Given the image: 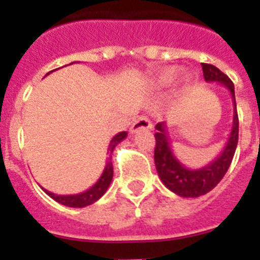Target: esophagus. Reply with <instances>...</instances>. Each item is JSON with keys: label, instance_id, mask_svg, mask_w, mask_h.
<instances>
[{"label": "esophagus", "instance_id": "1", "mask_svg": "<svg viewBox=\"0 0 260 260\" xmlns=\"http://www.w3.org/2000/svg\"><path fill=\"white\" fill-rule=\"evenodd\" d=\"M151 128H152V124H151L150 120L146 116H139L134 121L132 126H131V132L136 134L140 129H151Z\"/></svg>", "mask_w": 260, "mask_h": 260}]
</instances>
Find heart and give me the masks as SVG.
<instances>
[{
  "mask_svg": "<svg viewBox=\"0 0 260 260\" xmlns=\"http://www.w3.org/2000/svg\"><path fill=\"white\" fill-rule=\"evenodd\" d=\"M178 70L177 69H174V67H171V69H167L166 71H163L162 74H159L158 77H156V85L158 86H167V85H170L171 82L174 81V78H175V75H177ZM190 78L189 77H186L185 78V82H189Z\"/></svg>",
  "mask_w": 260,
  "mask_h": 260,
  "instance_id": "1",
  "label": "heart"
}]
</instances>
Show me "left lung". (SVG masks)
I'll return each mask as SVG.
<instances>
[{
    "label": "left lung",
    "mask_w": 260,
    "mask_h": 260,
    "mask_svg": "<svg viewBox=\"0 0 260 260\" xmlns=\"http://www.w3.org/2000/svg\"><path fill=\"white\" fill-rule=\"evenodd\" d=\"M202 71H204V78L206 82L221 83L231 93L232 102H234V121H232L231 134L226 139L225 146L221 152L212 162L201 169H189L174 155L166 122H158L155 125V129L158 131L155 134L156 146H155L154 155L156 171L163 185L179 197H200L216 187L230 169L235 151L238 147L239 118L234 83L213 64L202 63Z\"/></svg>",
    "instance_id": "1"
}]
</instances>
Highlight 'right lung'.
I'll list each match as a JSON object with an SVG mask.
<instances>
[{
    "label": "right lung",
    "instance_id": "obj_1",
    "mask_svg": "<svg viewBox=\"0 0 260 260\" xmlns=\"http://www.w3.org/2000/svg\"><path fill=\"white\" fill-rule=\"evenodd\" d=\"M55 71V70H52ZM50 71V73H52ZM50 73H47V75L50 74ZM126 132H118L116 136H113V139L110 140L109 143V147H108V160H106V165H105V169L102 171L101 177L98 179L95 183H94L90 189L85 190L83 193H79V194H71V196H59V194H54L48 191L46 189H42L46 191L48 196H50L52 200H55L56 202L59 204H62V205H66V206H70V208H85L87 205H91L94 204L95 201H98L100 198L105 194V191L108 190L109 187L110 182L113 179V165H112V152L113 150L116 148L118 143H121L124 139L126 138Z\"/></svg>",
    "mask_w": 260,
    "mask_h": 260
}]
</instances>
